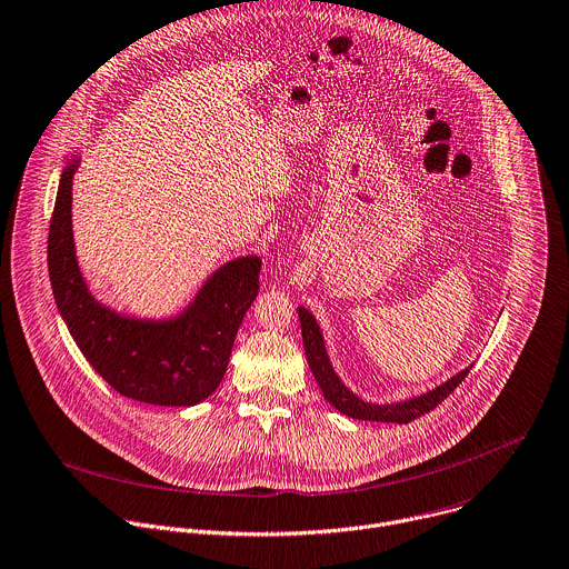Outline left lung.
<instances>
[{
    "label": "left lung",
    "mask_w": 569,
    "mask_h": 569,
    "mask_svg": "<svg viewBox=\"0 0 569 569\" xmlns=\"http://www.w3.org/2000/svg\"><path fill=\"white\" fill-rule=\"evenodd\" d=\"M299 310V321H301V337H303V348H306V357H308V366L315 375V380L323 393V398L343 416L355 418V420H368V422H398V425H409L413 420H418L420 416L433 411L438 405H442L447 400V396H451L460 385L465 377L469 375L471 366L460 370L458 375H453L451 380H447L445 385H440L438 389L418 396L413 400L407 402H396V405H370L359 400L352 391H348L341 380L337 377V372L330 366L328 352H326V343H323V335L315 321V317L301 306Z\"/></svg>",
    "instance_id": "1"
}]
</instances>
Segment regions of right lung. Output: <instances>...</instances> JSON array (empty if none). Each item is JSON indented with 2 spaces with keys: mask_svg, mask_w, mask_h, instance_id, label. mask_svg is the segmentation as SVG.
I'll use <instances>...</instances> for the list:
<instances>
[{
  "mask_svg": "<svg viewBox=\"0 0 569 569\" xmlns=\"http://www.w3.org/2000/svg\"><path fill=\"white\" fill-rule=\"evenodd\" d=\"M62 171L49 228V277L58 310L87 361L120 396L156 407H194L221 385L237 330L259 295V257L221 266L178 317H122L96 301L76 261L71 182Z\"/></svg>",
  "mask_w": 569,
  "mask_h": 569,
  "instance_id": "add662e5",
  "label": "right lung"
}]
</instances>
